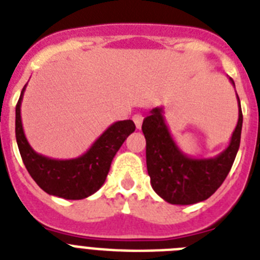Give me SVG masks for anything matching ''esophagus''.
<instances>
[{
    "label": "esophagus",
    "mask_w": 260,
    "mask_h": 260,
    "mask_svg": "<svg viewBox=\"0 0 260 260\" xmlns=\"http://www.w3.org/2000/svg\"><path fill=\"white\" fill-rule=\"evenodd\" d=\"M132 120H133V123H135V125H136L137 129H140V128H141V125H143L144 117H143V115L136 114V115H133Z\"/></svg>",
    "instance_id": "esophagus-1"
}]
</instances>
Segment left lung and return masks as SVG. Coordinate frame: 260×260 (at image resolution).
Here are the masks:
<instances>
[{"instance_id":"1","label":"left lung","mask_w":260,"mask_h":260,"mask_svg":"<svg viewBox=\"0 0 260 260\" xmlns=\"http://www.w3.org/2000/svg\"><path fill=\"white\" fill-rule=\"evenodd\" d=\"M234 85V81L230 78ZM238 101V123L224 152L212 158L184 154L165 123L164 110L155 107L143 121L146 140V168L157 195L170 204L189 205L207 200L222 184L233 166L241 143L242 110Z\"/></svg>"}]
</instances>
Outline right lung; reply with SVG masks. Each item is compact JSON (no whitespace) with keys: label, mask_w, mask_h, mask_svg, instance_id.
<instances>
[{"label":"right lung","mask_w":260,"mask_h":260,"mask_svg":"<svg viewBox=\"0 0 260 260\" xmlns=\"http://www.w3.org/2000/svg\"><path fill=\"white\" fill-rule=\"evenodd\" d=\"M23 87L15 107V137L27 171L47 193L68 200H81L96 192L105 183L111 162L136 125L120 120L107 128L85 154L73 159H53L36 153L27 141L21 119Z\"/></svg>","instance_id":"1"}]
</instances>
